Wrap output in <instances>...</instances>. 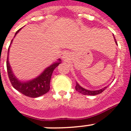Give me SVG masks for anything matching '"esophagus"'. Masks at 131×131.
<instances>
[{"label":"esophagus","mask_w":131,"mask_h":131,"mask_svg":"<svg viewBox=\"0 0 131 131\" xmlns=\"http://www.w3.org/2000/svg\"><path fill=\"white\" fill-rule=\"evenodd\" d=\"M62 58H67V55H64V56H62Z\"/></svg>","instance_id":"34e87169"}]
</instances>
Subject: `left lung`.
<instances>
[{
	"label": "left lung",
	"instance_id": "8db88e82",
	"mask_svg": "<svg viewBox=\"0 0 131 131\" xmlns=\"http://www.w3.org/2000/svg\"><path fill=\"white\" fill-rule=\"evenodd\" d=\"M114 39L116 44H117V42H116V40L115 37H114ZM107 88H108V87L106 86V87H104V88H102V89H100V90H94V91H93V90H87V89H85V88H83V87H81V86L78 83L76 82L75 90H76V91H77L78 92L81 93V94H83V95H97V94H100V93H101L102 92H103V91L106 90Z\"/></svg>",
	"mask_w": 131,
	"mask_h": 131
}]
</instances>
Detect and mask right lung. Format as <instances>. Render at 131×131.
Wrapping results in <instances>:
<instances>
[{"label": "right lung", "instance_id": "1", "mask_svg": "<svg viewBox=\"0 0 131 131\" xmlns=\"http://www.w3.org/2000/svg\"><path fill=\"white\" fill-rule=\"evenodd\" d=\"M22 28L19 29L15 33L14 38L15 37V36L19 32V31ZM13 40H12L10 42V44L8 49L7 61V72H8L9 80L12 84L13 87L18 91H19L20 93H23V95L27 97H38L43 95V94L48 92L50 90V83L52 74L56 67H57L61 63V60L59 58L56 62H54L51 65L48 67L47 68H46L44 71H43V72L36 78L31 79V80L26 81L19 80L13 72L11 67H10L9 61H8L9 50H10V45L12 43Z\"/></svg>", "mask_w": 131, "mask_h": 131}]
</instances>
